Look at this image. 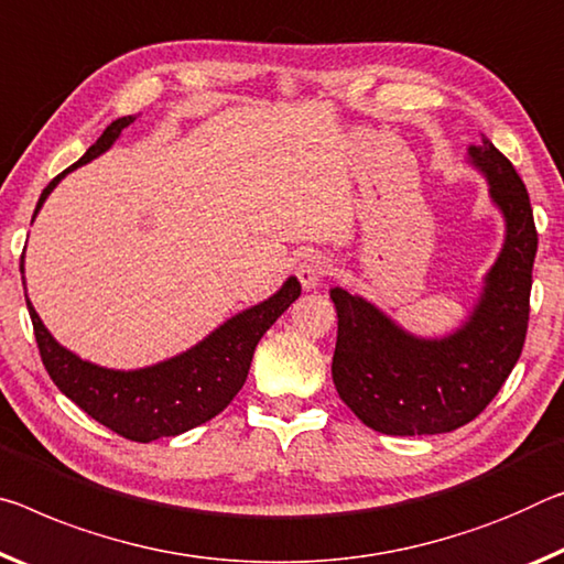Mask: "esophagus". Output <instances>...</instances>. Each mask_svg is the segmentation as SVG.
I'll return each instance as SVG.
<instances>
[{"instance_id":"esophagus-1","label":"esophagus","mask_w":564,"mask_h":564,"mask_svg":"<svg viewBox=\"0 0 564 564\" xmlns=\"http://www.w3.org/2000/svg\"><path fill=\"white\" fill-rule=\"evenodd\" d=\"M330 273H334V265H330V263L326 261V258H321V256L303 258V261H301L299 268H296L299 281H301V285H303V289H306V291L316 289V285H321V281L328 279Z\"/></svg>"}]
</instances>
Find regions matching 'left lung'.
<instances>
[{"label":"left lung","mask_w":564,"mask_h":564,"mask_svg":"<svg viewBox=\"0 0 564 564\" xmlns=\"http://www.w3.org/2000/svg\"><path fill=\"white\" fill-rule=\"evenodd\" d=\"M471 163L489 177L507 240L487 285L457 334L424 341L341 289L330 291L338 336L330 373L338 397L373 432L422 436L454 432L487 409L520 359L530 321L538 228L514 165L481 138Z\"/></svg>","instance_id":"8db88e82"}]
</instances>
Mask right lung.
<instances>
[{
    "label": "right lung",
    "mask_w": 564,
    "mask_h": 564,
    "mask_svg": "<svg viewBox=\"0 0 564 564\" xmlns=\"http://www.w3.org/2000/svg\"><path fill=\"white\" fill-rule=\"evenodd\" d=\"M132 120L135 118L128 115V118L107 124L95 145L69 170L105 153ZM69 170L59 173L44 187L34 216L42 208L44 198L52 193V187ZM20 271H24V265H20ZM299 296L301 283L289 279L275 296L226 321L191 351L140 371H112L83 361L73 351L62 348L44 328L37 311L24 293L42 364L50 379L57 383V389L67 399H73L95 422L112 429L124 440L142 444L160 440V436L183 434L187 429L218 416L243 389L261 336Z\"/></svg>",
    "instance_id": "add662e5"
}]
</instances>
